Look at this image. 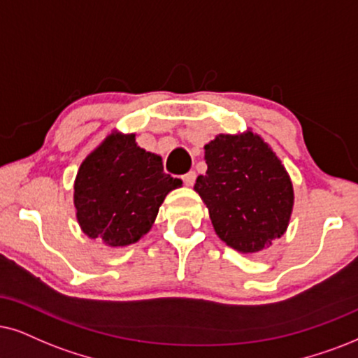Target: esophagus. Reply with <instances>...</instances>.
Instances as JSON below:
<instances>
[{
	"mask_svg": "<svg viewBox=\"0 0 358 358\" xmlns=\"http://www.w3.org/2000/svg\"><path fill=\"white\" fill-rule=\"evenodd\" d=\"M182 180H183V183L187 185V187H193L194 180H196V173H194V171H188V173H185L182 176Z\"/></svg>",
	"mask_w": 358,
	"mask_h": 358,
	"instance_id": "esophagus-1",
	"label": "esophagus"
}]
</instances>
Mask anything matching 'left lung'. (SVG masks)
<instances>
[{
  "instance_id": "8db88e82",
  "label": "left lung",
  "mask_w": 358,
  "mask_h": 358,
  "mask_svg": "<svg viewBox=\"0 0 358 358\" xmlns=\"http://www.w3.org/2000/svg\"><path fill=\"white\" fill-rule=\"evenodd\" d=\"M208 170L194 189L228 246L256 252L286 231L294 193L279 158L256 135H218L205 147Z\"/></svg>"
}]
</instances>
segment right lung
Listing matches in <instances>:
<instances>
[{"mask_svg": "<svg viewBox=\"0 0 358 358\" xmlns=\"http://www.w3.org/2000/svg\"><path fill=\"white\" fill-rule=\"evenodd\" d=\"M178 187L182 180L165 173L160 157L137 147L135 135H110L76 178L80 228L108 246L132 244L152 228L166 193Z\"/></svg>", "mask_w": 358, "mask_h": 358, "instance_id": "add662e5", "label": "right lung"}]
</instances>
